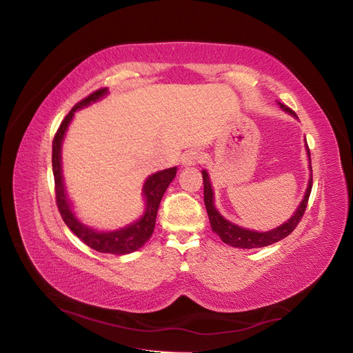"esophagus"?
Wrapping results in <instances>:
<instances>
[{"label":"esophagus","instance_id":"1","mask_svg":"<svg viewBox=\"0 0 353 353\" xmlns=\"http://www.w3.org/2000/svg\"><path fill=\"white\" fill-rule=\"evenodd\" d=\"M201 163V154L196 151H186L181 157V165L183 167H192Z\"/></svg>","mask_w":353,"mask_h":353}]
</instances>
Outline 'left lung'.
<instances>
[{"mask_svg":"<svg viewBox=\"0 0 353 353\" xmlns=\"http://www.w3.org/2000/svg\"><path fill=\"white\" fill-rule=\"evenodd\" d=\"M279 107L286 111L288 114L293 116L294 119H298V116L294 112L286 107L281 102L277 101ZM305 150H306V155H308V163H310V179H308V185H306V190L305 195L301 201V203L298 205L296 211L293 212L292 217L284 221L283 224L274 227V229L267 230V232H258V230H251V229H245V227L237 225L232 221H229L227 219H224L223 215L220 214V211L215 207V196H214V189L211 185V179L207 170H202V179H203V202H205V208L208 212L210 217V223H211V229L215 234H219V237L221 241L227 245H230L233 248H241V249H254V248H263V246H268L276 243L281 239H284L286 236H289L294 227L298 225V223L301 221L302 215L305 212L306 203H308L310 195H311V189H312V170H311V154L308 150V143H306L305 139Z\"/></svg>","mask_w":353,"mask_h":353,"instance_id":"obj_1","label":"left lung"}]
</instances>
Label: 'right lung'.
<instances>
[{
	"mask_svg": "<svg viewBox=\"0 0 353 353\" xmlns=\"http://www.w3.org/2000/svg\"><path fill=\"white\" fill-rule=\"evenodd\" d=\"M108 95V89H99L92 95L82 99L79 104H76L69 114L65 116L63 123L60 124V129L57 130L55 138L52 141V172H54V181H55V196H57V205H59L61 217L65 225L81 239V241L88 245L89 248L95 249L98 252L112 254V255H128L141 249L148 241H150L151 234L154 233L155 219L158 207L163 199L164 192L167 190L168 185L172 183L176 177L177 167H170L160 172L152 173L148 176L145 183L142 186V198L145 202L143 214L138 220L129 223L124 227H119L114 230H98L95 227H90L85 224L81 219L77 217L73 210V202L67 195L64 177H63V164H61V148L65 138V133L69 130L70 123L77 110H82L89 107L94 102L101 101Z\"/></svg>",
	"mask_w": 353,
	"mask_h": 353,
	"instance_id": "obj_1",
	"label": "right lung"
}]
</instances>
